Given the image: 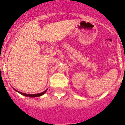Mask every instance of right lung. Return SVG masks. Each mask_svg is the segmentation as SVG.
Instances as JSON below:
<instances>
[{"label": "right lung", "instance_id": "right-lung-1", "mask_svg": "<svg viewBox=\"0 0 125 125\" xmlns=\"http://www.w3.org/2000/svg\"><path fill=\"white\" fill-rule=\"evenodd\" d=\"M15 91H16L18 92V93H20V94H22V95H24V96L30 97H39V96H41V95H42L43 94H44V93H45V92L47 91V89L45 91L42 92V93H38V94H25V93H21V92L18 91H17V90H15Z\"/></svg>", "mask_w": 125, "mask_h": 125}]
</instances>
